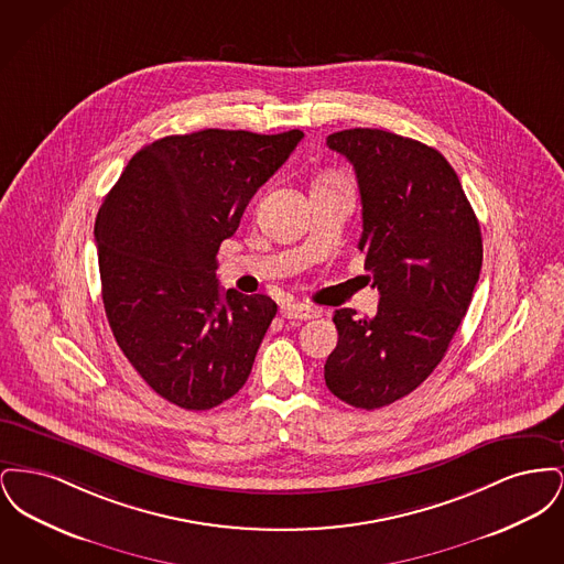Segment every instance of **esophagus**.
I'll return each mask as SVG.
<instances>
[{
	"instance_id": "34e87169",
	"label": "esophagus",
	"mask_w": 564,
	"mask_h": 564,
	"mask_svg": "<svg viewBox=\"0 0 564 564\" xmlns=\"http://www.w3.org/2000/svg\"><path fill=\"white\" fill-rule=\"evenodd\" d=\"M281 315L285 319H297V322H306V319H315L319 317V311L308 306V304H300V302H290L281 306Z\"/></svg>"
}]
</instances>
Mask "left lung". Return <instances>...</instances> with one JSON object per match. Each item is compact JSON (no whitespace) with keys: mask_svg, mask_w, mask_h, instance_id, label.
I'll return each mask as SVG.
<instances>
[{"mask_svg":"<svg viewBox=\"0 0 564 564\" xmlns=\"http://www.w3.org/2000/svg\"><path fill=\"white\" fill-rule=\"evenodd\" d=\"M327 148L352 164L361 194L359 249L380 302L375 317L334 313L338 345L325 384L375 410L412 393L446 355L482 269V235L455 169L430 145L349 129Z\"/></svg>","mask_w":564,"mask_h":564,"instance_id":"1","label":"left lung"}]
</instances>
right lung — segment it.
<instances>
[{
    "instance_id": "1",
    "label": "right lung",
    "mask_w": 564,
    "mask_h": 564,
    "mask_svg": "<svg viewBox=\"0 0 564 564\" xmlns=\"http://www.w3.org/2000/svg\"><path fill=\"white\" fill-rule=\"evenodd\" d=\"M302 137L169 134L141 148L109 189L95 221L106 315L118 347L166 402L212 410L249 378L276 304L221 292L215 256Z\"/></svg>"
}]
</instances>
